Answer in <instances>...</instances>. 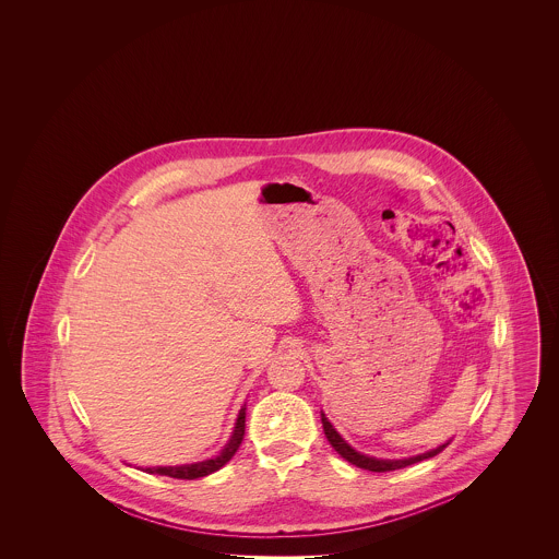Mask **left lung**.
Segmentation results:
<instances>
[{"mask_svg": "<svg viewBox=\"0 0 559 559\" xmlns=\"http://www.w3.org/2000/svg\"><path fill=\"white\" fill-rule=\"evenodd\" d=\"M320 421H322V429H324V436H326L329 444H331L335 451L340 452L352 465H356V467H360V469L377 472V474L396 472V469H402V467H406V465L419 463V461H424V459L436 456L438 452L444 451V449L451 444V440H449L447 444H440V447L433 449V451H427L424 452V454H415V456H408V459H377V456H367V454H360V452L354 451V449L347 444L346 440L335 431V427L329 424V419L324 417V413H320Z\"/></svg>", "mask_w": 559, "mask_h": 559, "instance_id": "8db88e82", "label": "left lung"}]
</instances>
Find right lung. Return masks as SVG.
I'll return each mask as SVG.
<instances>
[{"label": "right lung", "mask_w": 559, "mask_h": 559, "mask_svg": "<svg viewBox=\"0 0 559 559\" xmlns=\"http://www.w3.org/2000/svg\"><path fill=\"white\" fill-rule=\"evenodd\" d=\"M242 436H245V406L240 408L239 417H237V424H235V431L228 440V444L219 451V454H215L213 459L207 461H199V463H192V465H176V467H148L146 472L148 474H159V476H167V478L178 479H197L205 478L213 472L222 469L233 456L235 452L239 451L240 442H242Z\"/></svg>", "instance_id": "1"}]
</instances>
